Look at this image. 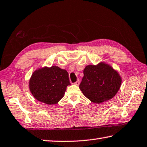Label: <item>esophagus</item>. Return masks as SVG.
Listing matches in <instances>:
<instances>
[{"label": "esophagus", "instance_id": "34e87169", "mask_svg": "<svg viewBox=\"0 0 147 147\" xmlns=\"http://www.w3.org/2000/svg\"><path fill=\"white\" fill-rule=\"evenodd\" d=\"M79 84H80V80H79V79H78V80L76 81V82L74 83V84L76 85V86H79Z\"/></svg>", "mask_w": 147, "mask_h": 147}]
</instances>
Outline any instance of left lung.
<instances>
[{"instance_id":"1","label":"left lung","mask_w":147,"mask_h":147,"mask_svg":"<svg viewBox=\"0 0 147 147\" xmlns=\"http://www.w3.org/2000/svg\"><path fill=\"white\" fill-rule=\"evenodd\" d=\"M121 79L118 73L104 63L88 65L84 70V77L79 88L84 95L92 102L101 103L116 95Z\"/></svg>"}]
</instances>
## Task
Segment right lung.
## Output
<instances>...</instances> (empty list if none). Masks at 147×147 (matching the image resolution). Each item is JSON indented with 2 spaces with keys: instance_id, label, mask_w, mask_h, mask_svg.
<instances>
[{
  "instance_id": "add662e5",
  "label": "right lung",
  "mask_w": 147,
  "mask_h": 147,
  "mask_svg": "<svg viewBox=\"0 0 147 147\" xmlns=\"http://www.w3.org/2000/svg\"><path fill=\"white\" fill-rule=\"evenodd\" d=\"M70 85L67 70L53 66L35 71L29 80V89L34 98L47 104H57Z\"/></svg>"
}]
</instances>
